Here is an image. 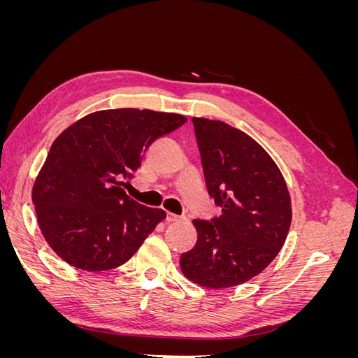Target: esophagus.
Here are the masks:
<instances>
[{"label":"esophagus","mask_w":358,"mask_h":358,"mask_svg":"<svg viewBox=\"0 0 358 358\" xmlns=\"http://www.w3.org/2000/svg\"><path fill=\"white\" fill-rule=\"evenodd\" d=\"M167 222H178V221H180V216H178V215H175V213H167Z\"/></svg>","instance_id":"obj_1"}]
</instances>
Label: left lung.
<instances>
[{"instance_id":"left-lung-1","label":"left lung","mask_w":358,"mask_h":358,"mask_svg":"<svg viewBox=\"0 0 358 358\" xmlns=\"http://www.w3.org/2000/svg\"><path fill=\"white\" fill-rule=\"evenodd\" d=\"M209 196L220 218L194 220L197 243L180 268L204 288L245 284L273 262L291 225V199L276 162L252 137L221 121L192 117Z\"/></svg>"}]
</instances>
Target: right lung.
<instances>
[{"mask_svg":"<svg viewBox=\"0 0 358 358\" xmlns=\"http://www.w3.org/2000/svg\"><path fill=\"white\" fill-rule=\"evenodd\" d=\"M185 122L176 113L112 109L64 129L32 187L37 222L52 251L86 272L127 263L166 212L138 204L121 185L157 138Z\"/></svg>","mask_w":358,"mask_h":358,"instance_id":"1","label":"right lung"}]
</instances>
